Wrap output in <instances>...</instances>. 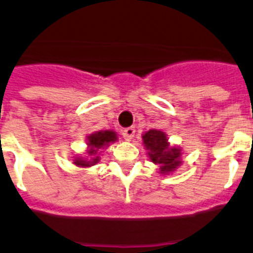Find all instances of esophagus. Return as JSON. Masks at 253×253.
Segmentation results:
<instances>
[{"label": "esophagus", "instance_id": "34e87169", "mask_svg": "<svg viewBox=\"0 0 253 253\" xmlns=\"http://www.w3.org/2000/svg\"><path fill=\"white\" fill-rule=\"evenodd\" d=\"M134 134H135L134 126H129V128H125L124 130H123V137H124L125 141H131L133 137H134Z\"/></svg>", "mask_w": 253, "mask_h": 253}]
</instances>
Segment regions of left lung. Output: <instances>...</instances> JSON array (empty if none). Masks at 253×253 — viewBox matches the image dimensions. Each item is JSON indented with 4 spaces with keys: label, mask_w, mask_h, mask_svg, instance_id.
I'll use <instances>...</instances> for the list:
<instances>
[{
    "label": "left lung",
    "mask_w": 253,
    "mask_h": 253,
    "mask_svg": "<svg viewBox=\"0 0 253 253\" xmlns=\"http://www.w3.org/2000/svg\"><path fill=\"white\" fill-rule=\"evenodd\" d=\"M143 144L147 155L153 164L160 166L161 174H170L182 164V150L175 146H170L168 137L164 131L151 129L143 135Z\"/></svg>",
    "instance_id": "left-lung-1"
}]
</instances>
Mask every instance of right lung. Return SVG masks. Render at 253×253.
Listing matches in <instances>:
<instances>
[{
	"mask_svg": "<svg viewBox=\"0 0 253 253\" xmlns=\"http://www.w3.org/2000/svg\"><path fill=\"white\" fill-rule=\"evenodd\" d=\"M118 141V135L114 130H100L94 131L87 137V153L89 157H74V164L79 168H89L96 165L101 160L100 150L109 147L110 143Z\"/></svg>",
	"mask_w": 253,
	"mask_h": 253,
	"instance_id": "1",
	"label": "right lung"
}]
</instances>
